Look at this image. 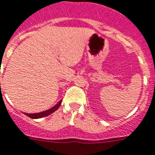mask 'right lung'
<instances>
[{
    "mask_svg": "<svg viewBox=\"0 0 155 155\" xmlns=\"http://www.w3.org/2000/svg\"><path fill=\"white\" fill-rule=\"evenodd\" d=\"M61 101H59L56 106H54V107H52V108H50L49 110H48L43 111V112L41 113H38V114H25H25L27 115L28 117H31V118H34V119H36V118H41V117H46L48 115L51 114L52 113H54V111H56L59 108V106H61Z\"/></svg>",
    "mask_w": 155,
    "mask_h": 155,
    "instance_id": "right-lung-1",
    "label": "right lung"
}]
</instances>
